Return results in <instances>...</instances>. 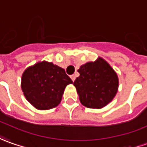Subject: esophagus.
Wrapping results in <instances>:
<instances>
[{
  "label": "esophagus",
  "mask_w": 147,
  "mask_h": 147,
  "mask_svg": "<svg viewBox=\"0 0 147 147\" xmlns=\"http://www.w3.org/2000/svg\"><path fill=\"white\" fill-rule=\"evenodd\" d=\"M71 80L72 81H75V80H76V75H72V76H71Z\"/></svg>",
  "instance_id": "esophagus-1"
}]
</instances>
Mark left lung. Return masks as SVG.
<instances>
[{
	"instance_id": "1",
	"label": "left lung",
	"mask_w": 147,
	"mask_h": 147,
	"mask_svg": "<svg viewBox=\"0 0 147 147\" xmlns=\"http://www.w3.org/2000/svg\"><path fill=\"white\" fill-rule=\"evenodd\" d=\"M80 76L73 84L83 105L90 109H102L115 97L119 80L116 71L103 58L88 62L80 67Z\"/></svg>"
}]
</instances>
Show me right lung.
Here are the masks:
<instances>
[{
    "label": "right lung",
    "mask_w": 147,
    "mask_h": 147,
    "mask_svg": "<svg viewBox=\"0 0 147 147\" xmlns=\"http://www.w3.org/2000/svg\"><path fill=\"white\" fill-rule=\"evenodd\" d=\"M73 82L65 70L47 61L27 67L22 76V90L37 109L48 110L61 102L64 89Z\"/></svg>",
    "instance_id": "1"
}]
</instances>
